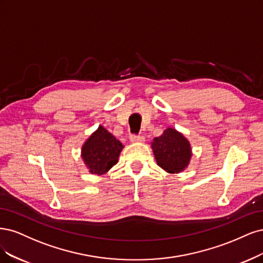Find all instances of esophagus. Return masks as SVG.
<instances>
[{"instance_id": "34e87169", "label": "esophagus", "mask_w": 263, "mask_h": 263, "mask_svg": "<svg viewBox=\"0 0 263 263\" xmlns=\"http://www.w3.org/2000/svg\"><path fill=\"white\" fill-rule=\"evenodd\" d=\"M130 141L135 143V142H144L145 141V138L143 137V135L139 134V135H131L130 137Z\"/></svg>"}]
</instances>
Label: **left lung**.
<instances>
[{"instance_id": "left-lung-1", "label": "left lung", "mask_w": 263, "mask_h": 263, "mask_svg": "<svg viewBox=\"0 0 263 263\" xmlns=\"http://www.w3.org/2000/svg\"><path fill=\"white\" fill-rule=\"evenodd\" d=\"M157 165L169 174H178L188 167L192 156L189 141L173 128H167L152 142Z\"/></svg>"}]
</instances>
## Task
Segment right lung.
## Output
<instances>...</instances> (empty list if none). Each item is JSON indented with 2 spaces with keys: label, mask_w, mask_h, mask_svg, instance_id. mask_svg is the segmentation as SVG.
Returning a JSON list of instances; mask_svg holds the SVG:
<instances>
[{
  "label": "right lung",
  "mask_w": 263,
  "mask_h": 263,
  "mask_svg": "<svg viewBox=\"0 0 263 263\" xmlns=\"http://www.w3.org/2000/svg\"><path fill=\"white\" fill-rule=\"evenodd\" d=\"M122 148V143L99 125L83 144L82 158L90 174L104 175L118 163Z\"/></svg>",
  "instance_id": "right-lung-1"
}]
</instances>
